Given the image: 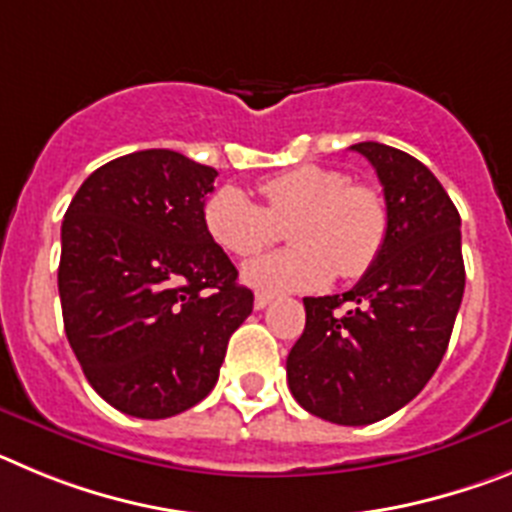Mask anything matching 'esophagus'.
I'll list each match as a JSON object with an SVG mask.
<instances>
[{
  "label": "esophagus",
  "instance_id": "obj_1",
  "mask_svg": "<svg viewBox=\"0 0 512 512\" xmlns=\"http://www.w3.org/2000/svg\"><path fill=\"white\" fill-rule=\"evenodd\" d=\"M269 302H271V297L269 295H256V300H253V307H256V310H264V307H269Z\"/></svg>",
  "mask_w": 512,
  "mask_h": 512
}]
</instances>
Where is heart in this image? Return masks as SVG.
Masks as SVG:
<instances>
[{"mask_svg":"<svg viewBox=\"0 0 512 512\" xmlns=\"http://www.w3.org/2000/svg\"><path fill=\"white\" fill-rule=\"evenodd\" d=\"M266 207L243 189L223 187L205 205L212 241L233 256H253L287 228L292 248L266 253L243 266V282L261 295L310 292L341 279H359L382 253L390 212L382 192L348 184V176L325 166H300L261 184Z\"/></svg>","mask_w":512,"mask_h":512,"instance_id":"b5f03b06","label":"heart"}]
</instances>
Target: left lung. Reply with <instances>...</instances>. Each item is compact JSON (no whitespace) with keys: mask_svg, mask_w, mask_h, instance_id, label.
<instances>
[{"mask_svg":"<svg viewBox=\"0 0 512 512\" xmlns=\"http://www.w3.org/2000/svg\"><path fill=\"white\" fill-rule=\"evenodd\" d=\"M351 151L382 182L387 241L354 289L305 297L287 384L307 413L369 425L408 405L441 364L464 295V259L461 217L428 166L374 140Z\"/></svg>","mask_w":512,"mask_h":512,"instance_id":"left-lung-1","label":"left lung"}]
</instances>
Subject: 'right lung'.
<instances>
[{
    "mask_svg": "<svg viewBox=\"0 0 512 512\" xmlns=\"http://www.w3.org/2000/svg\"><path fill=\"white\" fill-rule=\"evenodd\" d=\"M215 176L176 151H135L89 174L63 215V328L94 392L133 418L205 400L253 310L205 228Z\"/></svg>",
    "mask_w": 512,
    "mask_h": 512,
    "instance_id": "add662e5",
    "label": "right lung"
}]
</instances>
